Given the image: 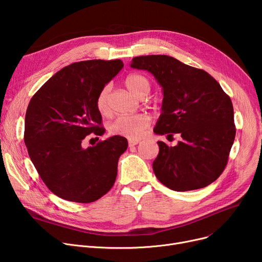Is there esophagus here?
Wrapping results in <instances>:
<instances>
[{
  "label": "esophagus",
  "mask_w": 262,
  "mask_h": 262,
  "mask_svg": "<svg viewBox=\"0 0 262 262\" xmlns=\"http://www.w3.org/2000/svg\"><path fill=\"white\" fill-rule=\"evenodd\" d=\"M138 143H140V140H139V139H129V140H128L129 146H134V145L138 144Z\"/></svg>",
  "instance_id": "1"
}]
</instances>
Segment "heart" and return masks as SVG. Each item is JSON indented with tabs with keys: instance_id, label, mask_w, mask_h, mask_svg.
Here are the masks:
<instances>
[{
	"instance_id": "b5f03b06",
	"label": "heart",
	"mask_w": 262,
	"mask_h": 262,
	"mask_svg": "<svg viewBox=\"0 0 262 262\" xmlns=\"http://www.w3.org/2000/svg\"><path fill=\"white\" fill-rule=\"evenodd\" d=\"M127 89L138 98H145L149 93V80L141 74H129L125 78ZM110 87L105 86L96 96V108L101 115H106L109 110ZM149 125V118L144 115H132L118 117L109 124L108 130L112 135L122 136L127 139H138Z\"/></svg>"
}]
</instances>
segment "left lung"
<instances>
[{
	"label": "left lung",
	"instance_id": "obj_1",
	"mask_svg": "<svg viewBox=\"0 0 262 262\" xmlns=\"http://www.w3.org/2000/svg\"><path fill=\"white\" fill-rule=\"evenodd\" d=\"M130 67L154 75L162 88L154 133L182 137L175 146L157 142L153 171L158 181L181 192L213 183L226 167L236 136L229 96L207 72L168 55L135 57Z\"/></svg>",
	"mask_w": 262,
	"mask_h": 262
}]
</instances>
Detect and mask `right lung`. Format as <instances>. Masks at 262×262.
Returning a JSON list of instances; mask_svg holds the SVG:
<instances>
[{
	"label": "right lung",
	"mask_w": 262,
	"mask_h": 262,
	"mask_svg": "<svg viewBox=\"0 0 262 262\" xmlns=\"http://www.w3.org/2000/svg\"><path fill=\"white\" fill-rule=\"evenodd\" d=\"M120 59H92L55 73L32 98L25 115L24 142L47 187L63 200L91 203L115 184L126 138L109 137L82 147L86 136H102L96 96L123 68Z\"/></svg>",
	"instance_id": "right-lung-1"
}]
</instances>
